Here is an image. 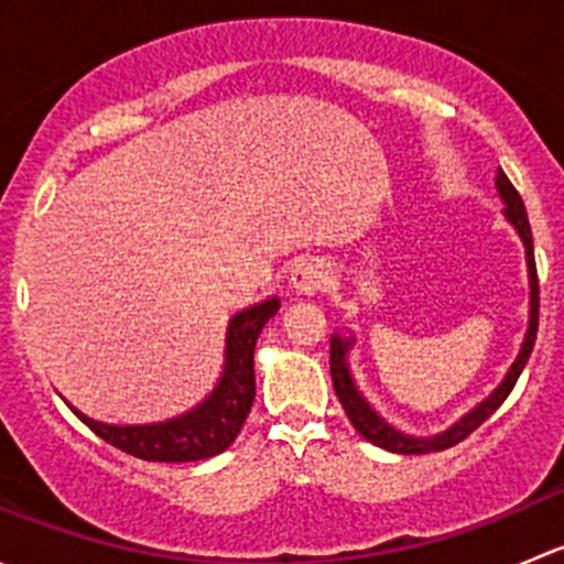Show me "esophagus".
Returning a JSON list of instances; mask_svg holds the SVG:
<instances>
[{"instance_id": "obj_1", "label": "esophagus", "mask_w": 564, "mask_h": 564, "mask_svg": "<svg viewBox=\"0 0 564 564\" xmlns=\"http://www.w3.org/2000/svg\"><path fill=\"white\" fill-rule=\"evenodd\" d=\"M329 270L322 259H303L292 270V289L300 294H316L327 286Z\"/></svg>"}]
</instances>
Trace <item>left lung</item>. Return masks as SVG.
Instances as JSON below:
<instances>
[{
  "label": "left lung",
  "instance_id": "1",
  "mask_svg": "<svg viewBox=\"0 0 564 564\" xmlns=\"http://www.w3.org/2000/svg\"><path fill=\"white\" fill-rule=\"evenodd\" d=\"M497 191L505 202V215H508V220L516 226V231L521 235V240H524L529 286H532V300H529V305H532V311H529V329H527L524 346H521L519 360L513 362V368L508 371L505 382L491 392V398H486L480 406L471 409V412L466 414V417H460L453 429H447L445 434L429 436V440H417V436H406V434H401V431H395L392 425L384 423V420L379 417L371 406H368L366 398L357 392L355 382H351L349 366H346V349H349L351 340H340L338 335H335L333 344H329V373H333L335 395H338L340 406H344L346 417H349V423L355 425L357 434L366 436L371 445L384 447V451H390V453H401V456H423V453H431V451H447V447L464 442L471 431L480 429V425L486 423V420L491 417L499 406H502V401L510 395L513 384L519 382L521 371H524L529 355H532L534 335H538V311H540L538 267H534V250H532V229H529L524 202H521L519 191H516L513 182L508 180V174H505L502 169L497 172Z\"/></svg>",
  "mask_w": 564,
  "mask_h": 564
}]
</instances>
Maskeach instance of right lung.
I'll return each instance as SVG.
<instances>
[{"label":"right lung","instance_id":"1","mask_svg":"<svg viewBox=\"0 0 564 564\" xmlns=\"http://www.w3.org/2000/svg\"><path fill=\"white\" fill-rule=\"evenodd\" d=\"M281 303L267 300L242 311L229 322L226 335V368L218 388L193 412L176 420L155 425H106L87 417L78 409L73 412L82 417L89 431L141 460H161V464H182V460H202L224 453L240 434L256 395L253 377V349L261 327L278 314Z\"/></svg>","mask_w":564,"mask_h":564}]
</instances>
